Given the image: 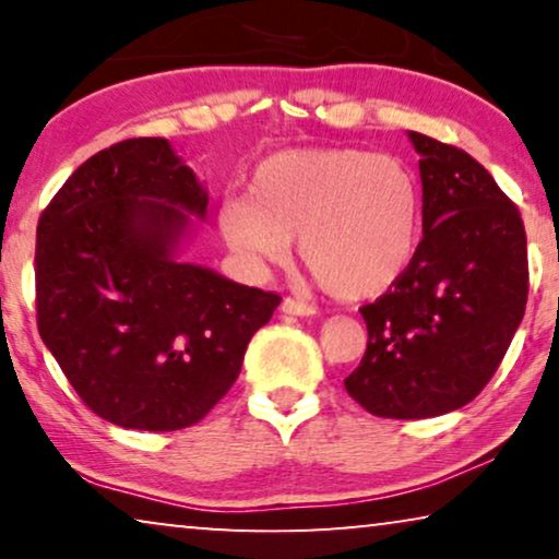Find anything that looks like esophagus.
Returning <instances> with one entry per match:
<instances>
[{
    "instance_id": "34e87169",
    "label": "esophagus",
    "mask_w": 559,
    "mask_h": 559,
    "mask_svg": "<svg viewBox=\"0 0 559 559\" xmlns=\"http://www.w3.org/2000/svg\"><path fill=\"white\" fill-rule=\"evenodd\" d=\"M280 310L285 312V316H300V318H308V316H316V308L302 300H295V297H285L280 305Z\"/></svg>"
}]
</instances>
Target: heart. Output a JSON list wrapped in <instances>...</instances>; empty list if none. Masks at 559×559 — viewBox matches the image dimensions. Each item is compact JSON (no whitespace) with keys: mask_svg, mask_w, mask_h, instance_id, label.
Returning <instances> with one entry per match:
<instances>
[{"mask_svg":"<svg viewBox=\"0 0 559 559\" xmlns=\"http://www.w3.org/2000/svg\"><path fill=\"white\" fill-rule=\"evenodd\" d=\"M423 190L400 157L358 147L287 150L262 159L247 195H226L218 228L251 264L280 262L297 236L302 264L328 295L369 300L409 270Z\"/></svg>","mask_w":559,"mask_h":559,"instance_id":"heart-1","label":"heart"}]
</instances>
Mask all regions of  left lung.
Wrapping results in <instances>:
<instances>
[{
	"label": "left lung",
	"instance_id": "8db88e82",
	"mask_svg": "<svg viewBox=\"0 0 559 559\" xmlns=\"http://www.w3.org/2000/svg\"><path fill=\"white\" fill-rule=\"evenodd\" d=\"M423 178V241L361 316L369 343L343 381L366 412L425 419L476 400L530 293L522 213L468 152L409 132Z\"/></svg>",
	"mask_w": 559,
	"mask_h": 559
}]
</instances>
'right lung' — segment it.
Here are the masks:
<instances>
[{
    "label": "right lung",
    "instance_id": "add662e5",
    "mask_svg": "<svg viewBox=\"0 0 559 559\" xmlns=\"http://www.w3.org/2000/svg\"><path fill=\"white\" fill-rule=\"evenodd\" d=\"M209 195L170 142L140 136L88 157L37 221V331L83 404L129 430L209 415L280 295L178 262Z\"/></svg>",
    "mask_w": 559,
    "mask_h": 559
}]
</instances>
